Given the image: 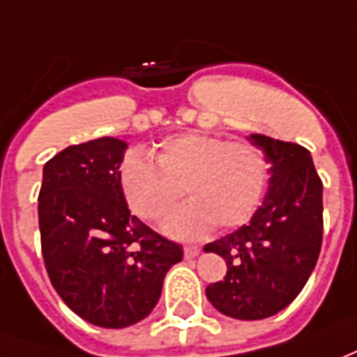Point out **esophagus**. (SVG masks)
Returning a JSON list of instances; mask_svg holds the SVG:
<instances>
[{
	"instance_id": "1",
	"label": "esophagus",
	"mask_w": 357,
	"mask_h": 357,
	"mask_svg": "<svg viewBox=\"0 0 357 357\" xmlns=\"http://www.w3.org/2000/svg\"><path fill=\"white\" fill-rule=\"evenodd\" d=\"M199 253H201V248H197V245H185V248H183V255H185V259H195Z\"/></svg>"
}]
</instances>
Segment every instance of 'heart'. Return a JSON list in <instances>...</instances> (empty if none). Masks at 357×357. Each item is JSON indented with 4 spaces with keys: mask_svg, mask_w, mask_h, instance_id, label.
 Listing matches in <instances>:
<instances>
[{
    "mask_svg": "<svg viewBox=\"0 0 357 357\" xmlns=\"http://www.w3.org/2000/svg\"><path fill=\"white\" fill-rule=\"evenodd\" d=\"M154 161L127 154L119 166V185L129 208L149 222L166 218L185 191L191 201L164 226L179 239L203 238L216 224L224 230L245 224L268 179L265 154L255 144L195 131L164 139Z\"/></svg>",
    "mask_w": 357,
    "mask_h": 357,
    "instance_id": "heart-1",
    "label": "heart"
}]
</instances>
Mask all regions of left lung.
<instances>
[{
	"label": "left lung",
	"instance_id": "8db88e82",
	"mask_svg": "<svg viewBox=\"0 0 357 357\" xmlns=\"http://www.w3.org/2000/svg\"><path fill=\"white\" fill-rule=\"evenodd\" d=\"M248 141L271 162L268 193L249 224L204 245L228 265L224 280L206 286V298L222 315L257 321L288 307L317 265L323 181L301 144L257 133Z\"/></svg>",
	"mask_w": 357,
	"mask_h": 357
}]
</instances>
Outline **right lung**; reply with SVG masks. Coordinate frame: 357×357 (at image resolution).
Listing matches in <instances>:
<instances>
[{"label":"right lung","instance_id":"obj_1","mask_svg":"<svg viewBox=\"0 0 357 357\" xmlns=\"http://www.w3.org/2000/svg\"><path fill=\"white\" fill-rule=\"evenodd\" d=\"M127 143L100 137L71 144L44 164L38 195L42 257L67 307L91 325L143 321L164 276L183 257L131 214L119 185Z\"/></svg>","mask_w":357,"mask_h":357}]
</instances>
